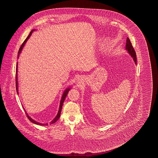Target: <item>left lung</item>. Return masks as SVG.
<instances>
[{
	"label": "left lung",
	"instance_id": "1",
	"mask_svg": "<svg viewBox=\"0 0 158 158\" xmlns=\"http://www.w3.org/2000/svg\"><path fill=\"white\" fill-rule=\"evenodd\" d=\"M126 50L128 51V53L131 55V57H133L135 64H137V57L136 53L134 50V48L131 44V42L130 40L127 37V44H126Z\"/></svg>",
	"mask_w": 158,
	"mask_h": 158
}]
</instances>
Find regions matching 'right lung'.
<instances>
[{"mask_svg": "<svg viewBox=\"0 0 158 158\" xmlns=\"http://www.w3.org/2000/svg\"><path fill=\"white\" fill-rule=\"evenodd\" d=\"M34 29L33 30H31V31L30 32V34H29V35L27 37V38H26V40H24V42L23 43V44H21V46L20 48V49H19V52H18V57L17 58H19V55H20V54L21 52V51L23 50V48L24 46V45H25V44H26V42H27V40L29 38V37H30V35H31V34L33 33V31H34ZM17 63L16 64V90H17V93H18V85H17ZM70 90V88H67L64 91V93L63 94V95H62V97H61V99L60 101V107H59V111H58V113H57V115H56V116L54 120H52V121H51L50 123V124H54L55 123V122H56L57 120L59 118H60V114H61V109H62V106H63V103H64V101H65V98L67 97V95L68 93L69 92V91ZM25 112H26V111H25ZM26 114H27V117L28 118V119L30 120L31 123H33L34 124H35L37 125H47V124H41V123H38V122H37V121H35V120H34L33 119H32L31 118H30L29 116H28V114H27V112H26Z\"/></svg>", "mask_w": 158, "mask_h": 158, "instance_id": "1", "label": "right lung"}]
</instances>
